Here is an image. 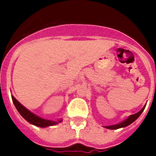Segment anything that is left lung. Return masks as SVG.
Segmentation results:
<instances>
[{
	"mask_svg": "<svg viewBox=\"0 0 156 156\" xmlns=\"http://www.w3.org/2000/svg\"><path fill=\"white\" fill-rule=\"evenodd\" d=\"M145 105L141 108V110L137 112V113L133 114V115H129L128 118H126L124 121H122V122H119V123H117V124L115 125H111V126H105V128H107V129H119V128H122V127H126V126H129V124H131L132 122H134L136 119L138 118L139 116L140 115V114L142 113V112L144 111V108H145Z\"/></svg>",
	"mask_w": 156,
	"mask_h": 156,
	"instance_id": "1",
	"label": "left lung"
}]
</instances>
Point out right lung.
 I'll use <instances>...</instances> for the list:
<instances>
[{"label":"right lung","instance_id":"1","mask_svg":"<svg viewBox=\"0 0 156 156\" xmlns=\"http://www.w3.org/2000/svg\"><path fill=\"white\" fill-rule=\"evenodd\" d=\"M12 101H13V103L16 106V109L18 110V112H19V114L22 115V116L24 118L27 122H29L31 124L34 125V126H39V127H48V126H54V125H56L59 122H62V119H58V121H53V120H48V119H43L41 117L38 116V115H35L34 113L31 112L30 110L27 109V108H25L24 106L21 104L20 102H19L17 100H16L13 96H12Z\"/></svg>","mask_w":156,"mask_h":156}]
</instances>
